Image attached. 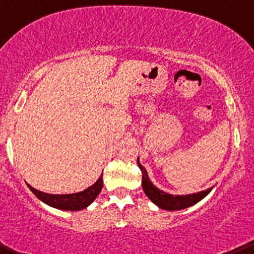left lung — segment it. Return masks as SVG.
I'll use <instances>...</instances> for the list:
<instances>
[{
  "instance_id": "obj_1",
  "label": "left lung",
  "mask_w": 254,
  "mask_h": 254,
  "mask_svg": "<svg viewBox=\"0 0 254 254\" xmlns=\"http://www.w3.org/2000/svg\"><path fill=\"white\" fill-rule=\"evenodd\" d=\"M137 164L139 166L140 171H142V187L146 197L151 200L155 205H158L160 209H164V210H181V209L190 208V206L197 204L198 202L203 199V198L206 197L209 193L211 192V190L214 188L210 187L205 190H200V192L192 193V194H185V195H174L170 194V193L164 192V190H159L153 182L150 181L148 176V172H146L145 167L140 164L139 158L137 159Z\"/></svg>"
}]
</instances>
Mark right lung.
<instances>
[{"label": "right lung", "mask_w": 254, "mask_h": 254, "mask_svg": "<svg viewBox=\"0 0 254 254\" xmlns=\"http://www.w3.org/2000/svg\"><path fill=\"white\" fill-rule=\"evenodd\" d=\"M103 185V175H100V177H99L98 181H96L95 184L91 185L90 187L82 190V192L69 193V194H50V193H45L41 192V190H35V188L27 184L29 190L41 200V202L52 206V208L67 211L82 210V209H85L87 206L90 205L91 203L96 199L99 193H100Z\"/></svg>", "instance_id": "add662e5"}]
</instances>
